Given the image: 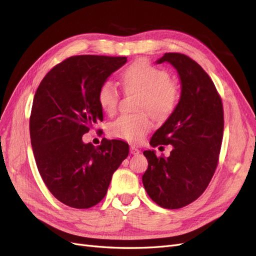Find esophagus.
<instances>
[{
  "label": "esophagus",
  "mask_w": 256,
  "mask_h": 256,
  "mask_svg": "<svg viewBox=\"0 0 256 256\" xmlns=\"http://www.w3.org/2000/svg\"><path fill=\"white\" fill-rule=\"evenodd\" d=\"M130 152L132 153L133 156H136V154H138V153H140V149H137L135 146H133V144H130Z\"/></svg>",
  "instance_id": "esophagus-1"
}]
</instances>
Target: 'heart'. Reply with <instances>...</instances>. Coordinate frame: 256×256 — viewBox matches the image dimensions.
<instances>
[{"label":"heart","instance_id":"1","mask_svg":"<svg viewBox=\"0 0 256 256\" xmlns=\"http://www.w3.org/2000/svg\"><path fill=\"white\" fill-rule=\"evenodd\" d=\"M122 82L126 91L140 93L138 109H148L158 119L170 116L177 108L180 100L179 86L170 79V72L151 64L147 60H137L122 72ZM121 92L112 80L100 84L98 92V104L107 114L118 107ZM152 128L150 114H124L109 123L110 136L130 142H140Z\"/></svg>","mask_w":256,"mask_h":256}]
</instances>
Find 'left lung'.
<instances>
[{"label": "left lung", "mask_w": 256, "mask_h": 256, "mask_svg": "<svg viewBox=\"0 0 256 256\" xmlns=\"http://www.w3.org/2000/svg\"><path fill=\"white\" fill-rule=\"evenodd\" d=\"M168 62L181 80L177 108L153 134L150 144H172L168 158L144 151L148 168L142 184L150 198L166 209H179L205 192L220 156L224 112L220 94L198 63L178 54H165L158 64ZM163 148V147H160Z\"/></svg>", "instance_id": "left-lung-1"}]
</instances>
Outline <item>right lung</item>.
<instances>
[{
  "instance_id": "add662e5",
  "label": "right lung",
  "mask_w": 256,
  "mask_h": 256,
  "mask_svg": "<svg viewBox=\"0 0 256 256\" xmlns=\"http://www.w3.org/2000/svg\"><path fill=\"white\" fill-rule=\"evenodd\" d=\"M126 61V56H70L47 72L35 92L30 116L35 162L50 193L66 206H96L128 156L123 140L103 138L98 147L82 142V135L103 121L100 84Z\"/></svg>"
}]
</instances>
